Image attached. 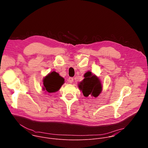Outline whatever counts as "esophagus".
<instances>
[{
	"mask_svg": "<svg viewBox=\"0 0 148 148\" xmlns=\"http://www.w3.org/2000/svg\"><path fill=\"white\" fill-rule=\"evenodd\" d=\"M68 81L69 82L72 83L74 81V78L73 77H69V78L68 79Z\"/></svg>",
	"mask_w": 148,
	"mask_h": 148,
	"instance_id": "34e87169",
	"label": "esophagus"
}]
</instances>
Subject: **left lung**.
I'll list each match as a JSON object with an SVG mask.
<instances>
[{
  "instance_id": "8db88e82",
  "label": "left lung",
  "mask_w": 148,
  "mask_h": 148,
  "mask_svg": "<svg viewBox=\"0 0 148 148\" xmlns=\"http://www.w3.org/2000/svg\"><path fill=\"white\" fill-rule=\"evenodd\" d=\"M84 76L85 78L78 85L84 96L86 97L89 95L98 97L102 91V86L99 78L90 71L86 73Z\"/></svg>"
}]
</instances>
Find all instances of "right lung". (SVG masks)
<instances>
[{
    "label": "right lung",
    "mask_w": 148,
    "mask_h": 148,
    "mask_svg": "<svg viewBox=\"0 0 148 148\" xmlns=\"http://www.w3.org/2000/svg\"><path fill=\"white\" fill-rule=\"evenodd\" d=\"M64 79L53 71L47 75L43 79V90L49 93L57 91L64 83Z\"/></svg>",
    "instance_id": "add662e5"
}]
</instances>
